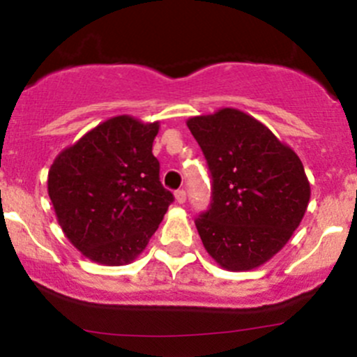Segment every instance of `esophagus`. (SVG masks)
<instances>
[{
    "label": "esophagus",
    "mask_w": 357,
    "mask_h": 357,
    "mask_svg": "<svg viewBox=\"0 0 357 357\" xmlns=\"http://www.w3.org/2000/svg\"><path fill=\"white\" fill-rule=\"evenodd\" d=\"M174 198H176V202H178V204H185V202H186V191L185 190H178L174 193Z\"/></svg>",
    "instance_id": "obj_1"
}]
</instances>
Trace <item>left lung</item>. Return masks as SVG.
<instances>
[{"mask_svg": "<svg viewBox=\"0 0 357 357\" xmlns=\"http://www.w3.org/2000/svg\"><path fill=\"white\" fill-rule=\"evenodd\" d=\"M212 174L210 208L197 219L219 267L246 272L275 257L305 217L310 181L301 159L261 121L234 107L186 121Z\"/></svg>", "mask_w": 357, "mask_h": 357, "instance_id": "1", "label": "left lung"}]
</instances>
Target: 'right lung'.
Instances as JSON below:
<instances>
[{"label":"right lung","instance_id":"add662e5","mask_svg":"<svg viewBox=\"0 0 357 357\" xmlns=\"http://www.w3.org/2000/svg\"><path fill=\"white\" fill-rule=\"evenodd\" d=\"M159 121L114 116L56 155L47 193L68 241L89 260L131 264L174 200L159 181Z\"/></svg>","mask_w":357,"mask_h":357}]
</instances>
